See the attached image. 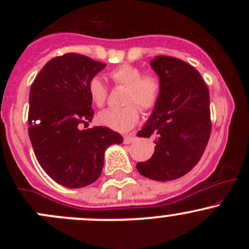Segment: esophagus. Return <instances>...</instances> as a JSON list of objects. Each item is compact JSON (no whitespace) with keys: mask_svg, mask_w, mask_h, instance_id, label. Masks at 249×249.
Wrapping results in <instances>:
<instances>
[{"mask_svg":"<svg viewBox=\"0 0 249 249\" xmlns=\"http://www.w3.org/2000/svg\"><path fill=\"white\" fill-rule=\"evenodd\" d=\"M135 140H136V136H135V134H130V135H126V136H124V143H125V144L132 143Z\"/></svg>","mask_w":249,"mask_h":249,"instance_id":"esophagus-1","label":"esophagus"}]
</instances>
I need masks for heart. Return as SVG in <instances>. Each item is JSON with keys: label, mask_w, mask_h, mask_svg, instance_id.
Returning <instances> with one entry per match:
<instances>
[{"label": "heart", "mask_w": 249, "mask_h": 249, "mask_svg": "<svg viewBox=\"0 0 249 249\" xmlns=\"http://www.w3.org/2000/svg\"><path fill=\"white\" fill-rule=\"evenodd\" d=\"M115 85L126 88L124 96L125 107L119 109L102 110L97 115L100 124L125 132L131 130L139 123L140 109L149 112L157 107L161 97V80L155 74H144L139 67L124 64L115 67L109 72ZM90 99L97 107L106 104L108 89L100 77H92L88 84Z\"/></svg>", "instance_id": "1"}]
</instances>
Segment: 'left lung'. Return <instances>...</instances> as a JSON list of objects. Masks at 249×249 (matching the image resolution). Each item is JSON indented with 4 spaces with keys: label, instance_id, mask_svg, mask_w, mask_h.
Instances as JSON below:
<instances>
[{
    "label": "left lung",
    "instance_id": "1",
    "mask_svg": "<svg viewBox=\"0 0 249 249\" xmlns=\"http://www.w3.org/2000/svg\"><path fill=\"white\" fill-rule=\"evenodd\" d=\"M150 66L161 80V97L137 136H154L155 150L136 167L144 177L166 182L184 176L201 159L212 129L210 92L201 74L183 60L162 55Z\"/></svg>",
    "mask_w": 249,
    "mask_h": 249
}]
</instances>
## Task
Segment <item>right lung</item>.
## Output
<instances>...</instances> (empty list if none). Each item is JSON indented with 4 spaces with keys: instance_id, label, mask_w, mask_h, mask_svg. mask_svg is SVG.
I'll return each instance as SVG.
<instances>
[{
    "instance_id": "add662e5",
    "label": "right lung",
    "mask_w": 249,
    "mask_h": 249,
    "mask_svg": "<svg viewBox=\"0 0 249 249\" xmlns=\"http://www.w3.org/2000/svg\"><path fill=\"white\" fill-rule=\"evenodd\" d=\"M106 67L85 55L67 53L48 61L30 89L29 136L42 169L67 188L94 183L105 150L123 137L107 126L79 130L94 117L88 84Z\"/></svg>"
}]
</instances>
